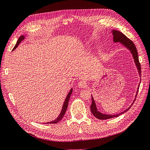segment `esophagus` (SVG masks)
Masks as SVG:
<instances>
[{
    "label": "esophagus",
    "mask_w": 150,
    "mask_h": 150,
    "mask_svg": "<svg viewBox=\"0 0 150 150\" xmlns=\"http://www.w3.org/2000/svg\"><path fill=\"white\" fill-rule=\"evenodd\" d=\"M78 86L80 88H84L87 87L88 84L85 81H81L78 83Z\"/></svg>",
    "instance_id": "1"
}]
</instances>
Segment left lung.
<instances>
[{
	"label": "left lung",
	"mask_w": 150,
	"mask_h": 150,
	"mask_svg": "<svg viewBox=\"0 0 150 150\" xmlns=\"http://www.w3.org/2000/svg\"><path fill=\"white\" fill-rule=\"evenodd\" d=\"M112 35H113V41H114L115 42H120V43H121L127 49H128L130 51L131 53L132 54L133 59L134 60V62L136 64V66H137V69L138 70L139 76H141V73H142V69H141V65H140V63H139V61L138 51H137V47H135V45L129 39L127 38L125 34H123L122 33H121L120 31L116 30H112ZM139 88V84L138 87L137 92V94H136L134 101L136 99V98H137V96ZM91 98H92V103H91V106H90L91 111V112L93 113V115L95 117H96V118H98V120H107V119L112 118V117L119 116L120 115H122V113H124L125 112L128 111L130 109V108L132 106L133 104H133H131V105L128 109H126V110L125 111L121 112L119 113V114L114 115H104V114H103V113H101V112H99L98 111L96 103H95V102H94V100L92 95H91Z\"/></svg>",
	"instance_id": "obj_1"
}]
</instances>
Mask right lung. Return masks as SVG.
<instances>
[{
  "label": "right lung",
  "instance_id": "add662e5",
  "mask_svg": "<svg viewBox=\"0 0 150 150\" xmlns=\"http://www.w3.org/2000/svg\"><path fill=\"white\" fill-rule=\"evenodd\" d=\"M24 38H25L24 35H21V37L19 38V39H18L17 42V43H16V46H14V47H13L12 51H13V50L16 49L17 47V46H19V44L21 42L22 40H23L24 39ZM72 89H71L70 90L69 93H68V94H67V97H66V99H65V101H64V104H63L62 108V110H61V113H60V115H59V116L57 117V118H56V120H54V121H50V122H46L47 124H51V123H52V124H54V123L56 124V123H57V122H59V121L62 119V117H64V115H65V112H66V110H67V108L68 103H69V98H70V97H71V94H72Z\"/></svg>",
  "mask_w": 150,
  "mask_h": 150
}]
</instances>
